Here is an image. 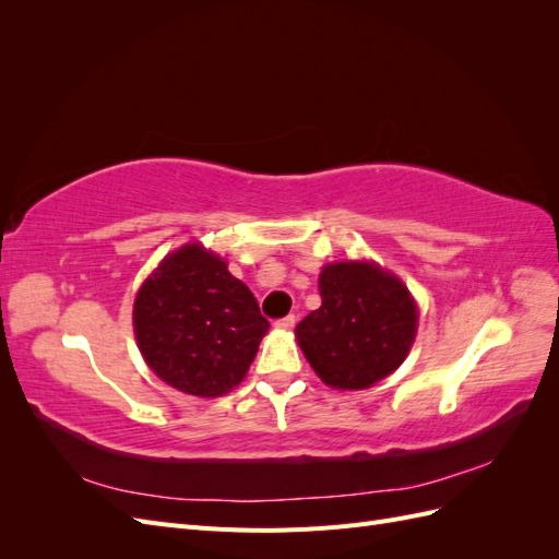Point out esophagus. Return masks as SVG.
Listing matches in <instances>:
<instances>
[{
	"mask_svg": "<svg viewBox=\"0 0 559 559\" xmlns=\"http://www.w3.org/2000/svg\"><path fill=\"white\" fill-rule=\"evenodd\" d=\"M294 324H296V314H286V317H282V319L275 321V326H277V329H284V331L294 329Z\"/></svg>",
	"mask_w": 559,
	"mask_h": 559,
	"instance_id": "obj_1",
	"label": "esophagus"
}]
</instances>
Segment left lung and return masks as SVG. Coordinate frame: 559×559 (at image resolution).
<instances>
[{"label":"left lung","instance_id":"obj_1","mask_svg":"<svg viewBox=\"0 0 559 559\" xmlns=\"http://www.w3.org/2000/svg\"><path fill=\"white\" fill-rule=\"evenodd\" d=\"M321 308L296 326L314 373L335 389H366L403 364L417 333L405 284L368 261L324 265Z\"/></svg>","mask_w":559,"mask_h":559}]
</instances>
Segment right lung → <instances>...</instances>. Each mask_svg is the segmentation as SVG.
<instances>
[{
  "instance_id": "obj_1",
  "label": "right lung",
  "mask_w": 559,
  "mask_h": 559,
  "mask_svg": "<svg viewBox=\"0 0 559 559\" xmlns=\"http://www.w3.org/2000/svg\"><path fill=\"white\" fill-rule=\"evenodd\" d=\"M134 335L154 373L183 394L238 386L270 324L226 261L198 242L167 253L134 298Z\"/></svg>"
}]
</instances>
